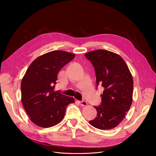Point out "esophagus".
Wrapping results in <instances>:
<instances>
[{
  "label": "esophagus",
  "instance_id": "1",
  "mask_svg": "<svg viewBox=\"0 0 156 156\" xmlns=\"http://www.w3.org/2000/svg\"><path fill=\"white\" fill-rule=\"evenodd\" d=\"M79 104L81 105H82V106H86V105H87V101H84V100H83V101H79Z\"/></svg>",
  "mask_w": 156,
  "mask_h": 156
}]
</instances>
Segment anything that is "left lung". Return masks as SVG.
Returning a JSON list of instances; mask_svg holds the SVG:
<instances>
[{"label": "left lung", "mask_w": 156, "mask_h": 156, "mask_svg": "<svg viewBox=\"0 0 156 156\" xmlns=\"http://www.w3.org/2000/svg\"><path fill=\"white\" fill-rule=\"evenodd\" d=\"M95 69L96 87L104 88L101 102L94 106L97 117L89 124L100 129H111L124 119L132 103L133 81L121 56L107 50L98 49L84 55Z\"/></svg>", "instance_id": "1"}]
</instances>
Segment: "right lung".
I'll list each match as a JSON object with an SVG mask.
<instances>
[{"instance_id": "1", "label": "right lung", "mask_w": 156, "mask_h": 156, "mask_svg": "<svg viewBox=\"0 0 156 156\" xmlns=\"http://www.w3.org/2000/svg\"><path fill=\"white\" fill-rule=\"evenodd\" d=\"M75 55L53 51L35 59L23 77L21 101L30 120L41 127H49L63 119L66 108L74 98L58 90L54 91L60 69L69 62Z\"/></svg>"}]
</instances>
